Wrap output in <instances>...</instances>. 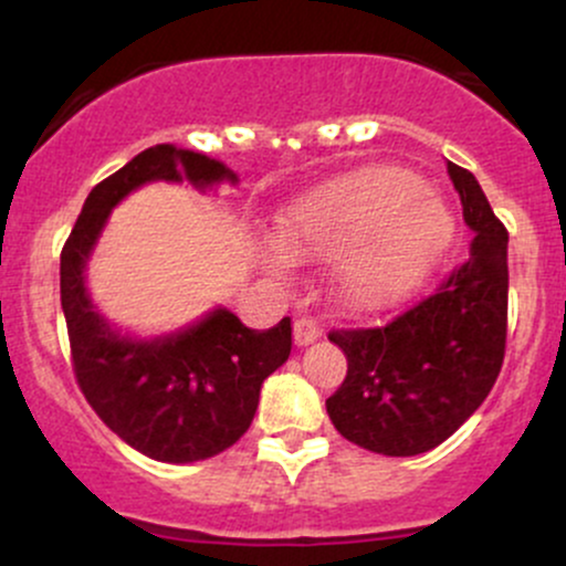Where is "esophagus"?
<instances>
[{
  "mask_svg": "<svg viewBox=\"0 0 566 566\" xmlns=\"http://www.w3.org/2000/svg\"><path fill=\"white\" fill-rule=\"evenodd\" d=\"M292 333H295V346H308V343L319 340L322 327L311 316H301V319H295V329Z\"/></svg>",
  "mask_w": 566,
  "mask_h": 566,
  "instance_id": "obj_1",
  "label": "esophagus"
}]
</instances>
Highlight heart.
Listing matches in <instances>:
<instances>
[{
  "label": "heart",
  "mask_w": 566,
  "mask_h": 566,
  "mask_svg": "<svg viewBox=\"0 0 566 566\" xmlns=\"http://www.w3.org/2000/svg\"><path fill=\"white\" fill-rule=\"evenodd\" d=\"M279 244L292 258H333L346 308L378 311L412 295L450 250V207L418 175L396 167L350 172L297 199L279 218ZM276 274L287 258H269Z\"/></svg>",
  "instance_id": "1"
}]
</instances>
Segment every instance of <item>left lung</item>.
Here are the masks:
<instances>
[{"instance_id":"8db88e82","label":"left lung","mask_w":566,"mask_h":566,"mask_svg":"<svg viewBox=\"0 0 566 566\" xmlns=\"http://www.w3.org/2000/svg\"><path fill=\"white\" fill-rule=\"evenodd\" d=\"M447 172L476 233L465 263L386 327L329 333L348 359L329 420L340 437L391 458L450 439L492 391L505 356L509 231L473 172L454 161Z\"/></svg>"}]
</instances>
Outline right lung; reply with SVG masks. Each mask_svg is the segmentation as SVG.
<instances>
[{
    "label": "right lung",
    "instance_id": "right-lung-1",
    "mask_svg": "<svg viewBox=\"0 0 566 566\" xmlns=\"http://www.w3.org/2000/svg\"><path fill=\"white\" fill-rule=\"evenodd\" d=\"M151 180L207 188L237 180L229 167L172 143L146 148L101 180L61 252V305L71 365L84 399L122 441L161 463H193L229 450L255 418L261 386L292 350V322L244 327L231 311L157 340H133L108 327L84 287V265L108 212Z\"/></svg>",
    "mask_w": 566,
    "mask_h": 566
}]
</instances>
